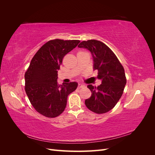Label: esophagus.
Listing matches in <instances>:
<instances>
[{"label": "esophagus", "mask_w": 155, "mask_h": 155, "mask_svg": "<svg viewBox=\"0 0 155 155\" xmlns=\"http://www.w3.org/2000/svg\"><path fill=\"white\" fill-rule=\"evenodd\" d=\"M84 87H85V85H83V84H81V83H79V85H78V88H83Z\"/></svg>", "instance_id": "obj_1"}]
</instances>
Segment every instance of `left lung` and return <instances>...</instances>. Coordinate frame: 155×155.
Listing matches in <instances>:
<instances>
[{"label":"left lung","mask_w":155,"mask_h":155,"mask_svg":"<svg viewBox=\"0 0 155 155\" xmlns=\"http://www.w3.org/2000/svg\"><path fill=\"white\" fill-rule=\"evenodd\" d=\"M78 47L91 51L93 69L97 70V78L101 81L97 87L87 85L92 94L85 100V105L95 113H105L116 105L122 96L127 82L124 68L113 51L100 41H84Z\"/></svg>","instance_id":"obj_1"}]
</instances>
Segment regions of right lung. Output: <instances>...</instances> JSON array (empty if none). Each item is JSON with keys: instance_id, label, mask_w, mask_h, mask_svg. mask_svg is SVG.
I'll return each mask as SVG.
<instances>
[{"instance_id": "obj_1", "label": "right lung", "mask_w": 155, "mask_h": 155, "mask_svg": "<svg viewBox=\"0 0 155 155\" xmlns=\"http://www.w3.org/2000/svg\"><path fill=\"white\" fill-rule=\"evenodd\" d=\"M78 40H51L32 58L25 73V91L34 109L48 118L64 111L67 97L78 87L77 82L58 83V72L64 56L79 43Z\"/></svg>"}]
</instances>
